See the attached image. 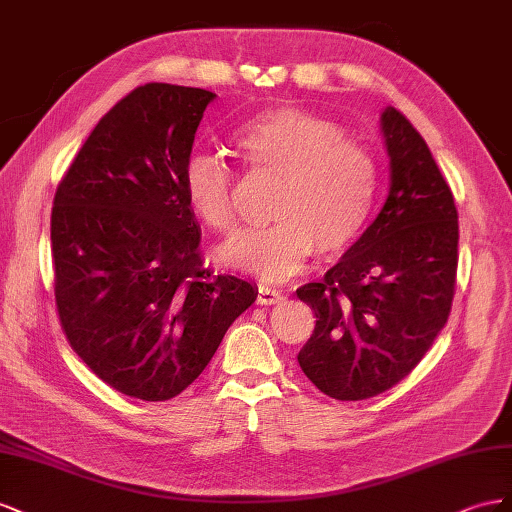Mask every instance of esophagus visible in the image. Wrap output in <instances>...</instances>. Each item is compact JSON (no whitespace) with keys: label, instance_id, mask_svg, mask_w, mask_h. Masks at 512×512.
Segmentation results:
<instances>
[{"label":"esophagus","instance_id":"esophagus-1","mask_svg":"<svg viewBox=\"0 0 512 512\" xmlns=\"http://www.w3.org/2000/svg\"><path fill=\"white\" fill-rule=\"evenodd\" d=\"M283 300V294L279 289L259 285L257 289V304H279Z\"/></svg>","mask_w":512,"mask_h":512}]
</instances>
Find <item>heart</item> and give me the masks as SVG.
I'll use <instances>...</instances> for the list:
<instances>
[{"label":"heart","instance_id":"heart-1","mask_svg":"<svg viewBox=\"0 0 512 512\" xmlns=\"http://www.w3.org/2000/svg\"><path fill=\"white\" fill-rule=\"evenodd\" d=\"M231 152L251 173L281 178L270 201L272 225L221 248L227 266L283 283L317 251L339 257L352 248L373 214L379 171L373 154L347 141L345 130L300 107L253 115L231 135ZM188 208L210 231L238 229L233 178L221 160L193 154L182 171Z\"/></svg>","mask_w":512,"mask_h":512}]
</instances>
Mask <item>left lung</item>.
I'll return each instance as SVG.
<instances>
[{"instance_id": "left-lung-1", "label": "left lung", "mask_w": 512, "mask_h": 512, "mask_svg": "<svg viewBox=\"0 0 512 512\" xmlns=\"http://www.w3.org/2000/svg\"><path fill=\"white\" fill-rule=\"evenodd\" d=\"M379 128L390 160L384 208L324 279L296 291L317 317L298 362L339 401L375 397L410 375L455 296V199L403 113L386 107Z\"/></svg>"}]
</instances>
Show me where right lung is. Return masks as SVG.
I'll return each mask as SVG.
<instances>
[{"label": "right lung", "instance_id": "right-lung-1", "mask_svg": "<svg viewBox=\"0 0 512 512\" xmlns=\"http://www.w3.org/2000/svg\"><path fill=\"white\" fill-rule=\"evenodd\" d=\"M214 98L199 87H137L96 124L53 199L66 339L102 382L141 401L191 386L257 300L253 283L201 270V229L182 193Z\"/></svg>", "mask_w": 512, "mask_h": 512}]
</instances>
